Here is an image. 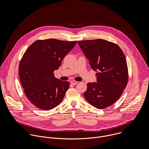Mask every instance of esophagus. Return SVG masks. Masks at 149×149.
<instances>
[{
    "mask_svg": "<svg viewBox=\"0 0 149 149\" xmlns=\"http://www.w3.org/2000/svg\"><path fill=\"white\" fill-rule=\"evenodd\" d=\"M70 83L72 84H73V85H76V84H77L78 83V81H74V80H72L70 81Z\"/></svg>",
    "mask_w": 149,
    "mask_h": 149,
    "instance_id": "34e87169",
    "label": "esophagus"
}]
</instances>
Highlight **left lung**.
Returning a JSON list of instances; mask_svg holds the SVG:
<instances>
[{
    "label": "left lung",
    "mask_w": 149,
    "mask_h": 149,
    "mask_svg": "<svg viewBox=\"0 0 149 149\" xmlns=\"http://www.w3.org/2000/svg\"><path fill=\"white\" fill-rule=\"evenodd\" d=\"M93 70L97 83L87 84L84 96L96 108L112 106L122 94L128 79L126 57L116 43L102 39L78 41Z\"/></svg>",
    "instance_id": "1"
}]
</instances>
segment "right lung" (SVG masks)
<instances>
[{
	"instance_id": "add662e5",
	"label": "right lung",
	"mask_w": 149,
	"mask_h": 149,
	"mask_svg": "<svg viewBox=\"0 0 149 149\" xmlns=\"http://www.w3.org/2000/svg\"><path fill=\"white\" fill-rule=\"evenodd\" d=\"M77 42L39 40L24 52L19 65V78L26 96L35 106L49 110L63 101L70 84L56 78L54 71Z\"/></svg>"
}]
</instances>
